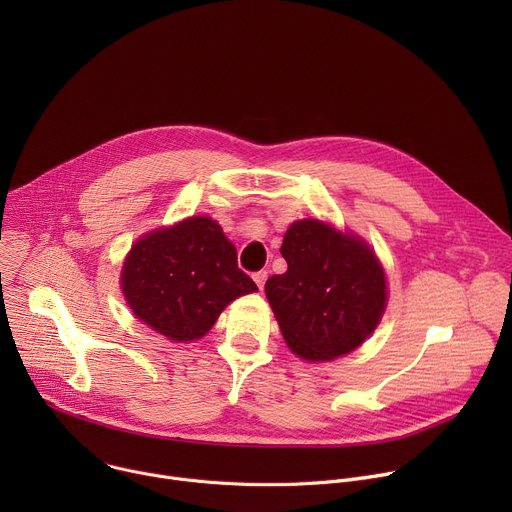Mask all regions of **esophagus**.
<instances>
[{"label": "esophagus", "instance_id": "34e87169", "mask_svg": "<svg viewBox=\"0 0 512 512\" xmlns=\"http://www.w3.org/2000/svg\"><path fill=\"white\" fill-rule=\"evenodd\" d=\"M253 279H255L257 287L263 289V287H265V281H267V271H257V273L253 275Z\"/></svg>", "mask_w": 512, "mask_h": 512}]
</instances>
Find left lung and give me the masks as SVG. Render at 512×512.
<instances>
[{
  "mask_svg": "<svg viewBox=\"0 0 512 512\" xmlns=\"http://www.w3.org/2000/svg\"><path fill=\"white\" fill-rule=\"evenodd\" d=\"M287 271L271 275L265 294L291 352L332 360L352 352L379 326L387 279L362 239L306 218L283 235Z\"/></svg>",
  "mask_w": 512,
  "mask_h": 512,
  "instance_id": "left-lung-1",
  "label": "left lung"
}]
</instances>
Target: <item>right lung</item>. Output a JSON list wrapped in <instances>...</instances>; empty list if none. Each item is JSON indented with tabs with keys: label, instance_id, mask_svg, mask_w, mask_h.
Returning <instances> with one entry per match:
<instances>
[{
	"label": "right lung",
	"instance_id": "obj_1",
	"mask_svg": "<svg viewBox=\"0 0 512 512\" xmlns=\"http://www.w3.org/2000/svg\"><path fill=\"white\" fill-rule=\"evenodd\" d=\"M121 287L135 318L174 342L202 338L235 298L257 291L208 216L143 235L123 263Z\"/></svg>",
	"mask_w": 512,
	"mask_h": 512
}]
</instances>
